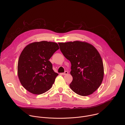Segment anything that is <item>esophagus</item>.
<instances>
[{
    "label": "esophagus",
    "instance_id": "obj_1",
    "mask_svg": "<svg viewBox=\"0 0 125 125\" xmlns=\"http://www.w3.org/2000/svg\"><path fill=\"white\" fill-rule=\"evenodd\" d=\"M68 74V71H65V72L64 73H62V75H67Z\"/></svg>",
    "mask_w": 125,
    "mask_h": 125
}]
</instances>
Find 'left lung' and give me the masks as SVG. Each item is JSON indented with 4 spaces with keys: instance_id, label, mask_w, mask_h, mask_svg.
I'll return each mask as SVG.
<instances>
[{
    "instance_id": "left-lung-1",
    "label": "left lung",
    "mask_w": 125,
    "mask_h": 125,
    "mask_svg": "<svg viewBox=\"0 0 125 125\" xmlns=\"http://www.w3.org/2000/svg\"><path fill=\"white\" fill-rule=\"evenodd\" d=\"M58 44L71 63V90L81 96L93 94L101 85L104 76L102 60L97 49L90 43L80 41Z\"/></svg>"
}]
</instances>
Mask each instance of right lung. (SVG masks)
I'll list each match as a JSON object with an SVG mask.
<instances>
[{"instance_id": "add662e5", "label": "right lung", "mask_w": 125, "mask_h": 125, "mask_svg": "<svg viewBox=\"0 0 125 125\" xmlns=\"http://www.w3.org/2000/svg\"><path fill=\"white\" fill-rule=\"evenodd\" d=\"M59 49L57 43L46 41L32 42L24 48L18 63V75L26 90L41 94L52 87L58 74L49 59Z\"/></svg>"}]
</instances>
